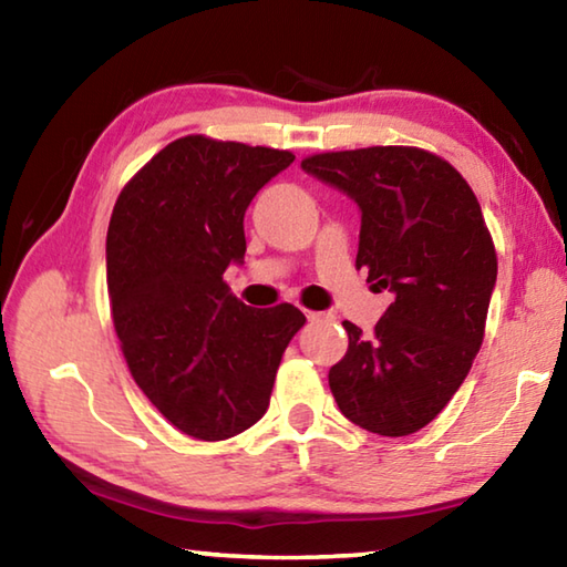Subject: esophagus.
<instances>
[{"mask_svg":"<svg viewBox=\"0 0 567 567\" xmlns=\"http://www.w3.org/2000/svg\"><path fill=\"white\" fill-rule=\"evenodd\" d=\"M307 320L322 322V320H332V315L330 312H307Z\"/></svg>","mask_w":567,"mask_h":567,"instance_id":"esophagus-1","label":"esophagus"}]
</instances>
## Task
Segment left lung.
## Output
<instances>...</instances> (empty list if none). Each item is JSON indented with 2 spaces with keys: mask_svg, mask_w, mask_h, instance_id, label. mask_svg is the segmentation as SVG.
I'll use <instances>...</instances> for the list:
<instances>
[{
  "mask_svg": "<svg viewBox=\"0 0 567 567\" xmlns=\"http://www.w3.org/2000/svg\"><path fill=\"white\" fill-rule=\"evenodd\" d=\"M307 175L360 207L354 267L392 302L362 334L344 320L350 348L332 364L340 412L375 435L417 433L467 378L483 344L497 257L483 209L463 175L417 147L324 152Z\"/></svg>",
  "mask_w": 567,
  "mask_h": 567,
  "instance_id": "obj_1",
  "label": "left lung"
}]
</instances>
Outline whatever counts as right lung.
<instances>
[{"label": "right lung", "mask_w": 567, "mask_h": 567, "mask_svg": "<svg viewBox=\"0 0 567 567\" xmlns=\"http://www.w3.org/2000/svg\"><path fill=\"white\" fill-rule=\"evenodd\" d=\"M292 152L189 134L117 197L107 229L110 307L140 390L189 437L227 440L260 420L305 315L255 310L223 275L245 260L252 197Z\"/></svg>", "instance_id": "right-lung-1"}]
</instances>
